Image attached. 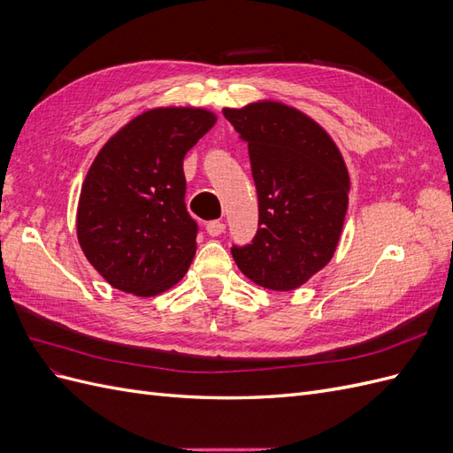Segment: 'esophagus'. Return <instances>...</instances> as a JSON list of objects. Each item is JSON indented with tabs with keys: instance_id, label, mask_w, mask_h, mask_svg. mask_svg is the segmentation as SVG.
I'll return each instance as SVG.
<instances>
[{
	"instance_id": "34e87169",
	"label": "esophagus",
	"mask_w": 453,
	"mask_h": 453,
	"mask_svg": "<svg viewBox=\"0 0 453 453\" xmlns=\"http://www.w3.org/2000/svg\"><path fill=\"white\" fill-rule=\"evenodd\" d=\"M205 232H208L210 236H219L225 232V223L223 221H210L205 225Z\"/></svg>"
}]
</instances>
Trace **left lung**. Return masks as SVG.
Wrapping results in <instances>:
<instances>
[{
	"mask_svg": "<svg viewBox=\"0 0 453 453\" xmlns=\"http://www.w3.org/2000/svg\"><path fill=\"white\" fill-rule=\"evenodd\" d=\"M223 115L248 142L258 196L257 234L232 245V257L257 285L296 289L334 255L348 210L344 158L318 122L289 105L257 102Z\"/></svg>",
	"mask_w": 453,
	"mask_h": 453,
	"instance_id": "left-lung-1",
	"label": "left lung"
}]
</instances>
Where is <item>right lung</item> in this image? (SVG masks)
Wrapping results in <instances>:
<instances>
[{
	"mask_svg": "<svg viewBox=\"0 0 453 453\" xmlns=\"http://www.w3.org/2000/svg\"><path fill=\"white\" fill-rule=\"evenodd\" d=\"M213 125L205 109H150L92 162L81 188L77 238L115 289L155 296L187 273L198 225L185 205L183 158Z\"/></svg>",
	"mask_w": 453,
	"mask_h": 453,
	"instance_id": "add662e5",
	"label": "right lung"
}]
</instances>
